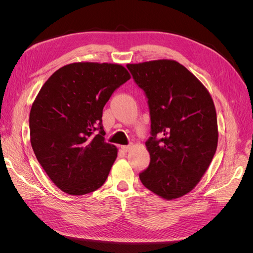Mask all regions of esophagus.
<instances>
[{
    "instance_id": "obj_1",
    "label": "esophagus",
    "mask_w": 253,
    "mask_h": 253,
    "mask_svg": "<svg viewBox=\"0 0 253 253\" xmlns=\"http://www.w3.org/2000/svg\"><path fill=\"white\" fill-rule=\"evenodd\" d=\"M131 148H132V145H122V147H121V150L126 153V152H128V151H129V149H131Z\"/></svg>"
}]
</instances>
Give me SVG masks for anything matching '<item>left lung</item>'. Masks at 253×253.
Here are the masks:
<instances>
[{
	"label": "left lung",
	"mask_w": 253,
	"mask_h": 253,
	"mask_svg": "<svg viewBox=\"0 0 253 253\" xmlns=\"http://www.w3.org/2000/svg\"><path fill=\"white\" fill-rule=\"evenodd\" d=\"M148 98L151 162L139 174L142 185L164 200L192 191L208 169L218 141L216 111L210 93L174 60L127 64Z\"/></svg>",
	"instance_id": "obj_1"
}]
</instances>
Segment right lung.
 Segmentation results:
<instances>
[{
  "mask_svg": "<svg viewBox=\"0 0 253 253\" xmlns=\"http://www.w3.org/2000/svg\"><path fill=\"white\" fill-rule=\"evenodd\" d=\"M128 79L120 64L76 62L53 73L37 95L29 114L30 143L63 192H94L108 178L118 150L104 141L102 110Z\"/></svg>",
  "mask_w": 253,
  "mask_h": 253,
  "instance_id": "obj_1",
  "label": "right lung"
}]
</instances>
